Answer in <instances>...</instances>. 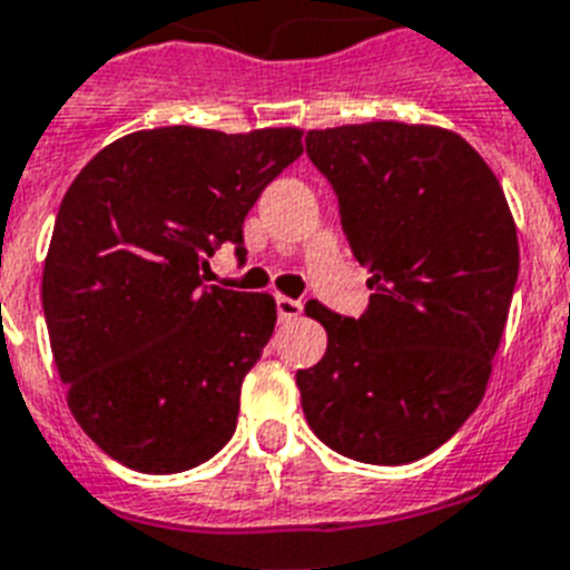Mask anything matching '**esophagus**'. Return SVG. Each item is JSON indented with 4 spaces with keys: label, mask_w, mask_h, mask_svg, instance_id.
Here are the masks:
<instances>
[{
    "label": "esophagus",
    "mask_w": 570,
    "mask_h": 570,
    "mask_svg": "<svg viewBox=\"0 0 570 570\" xmlns=\"http://www.w3.org/2000/svg\"><path fill=\"white\" fill-rule=\"evenodd\" d=\"M275 306H278V315H281V321L298 318V315H301V309H304V304H301V301H295V298H286V295H278V298H275Z\"/></svg>",
    "instance_id": "esophagus-1"
}]
</instances>
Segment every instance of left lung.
I'll return each mask as SVG.
<instances>
[{"mask_svg":"<svg viewBox=\"0 0 570 570\" xmlns=\"http://www.w3.org/2000/svg\"><path fill=\"white\" fill-rule=\"evenodd\" d=\"M306 155L338 195L373 295L361 318L306 304L326 353L295 375L301 407L341 456L415 462L482 402L519 275L517 224L491 166L448 128H324Z\"/></svg>","mask_w":570,"mask_h":570,"instance_id":"8db88e82","label":"left lung"}]
</instances>
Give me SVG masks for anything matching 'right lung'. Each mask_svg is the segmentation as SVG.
Returning a JSON list of instances; mask_svg holds the SVG:
<instances>
[{"mask_svg":"<svg viewBox=\"0 0 570 570\" xmlns=\"http://www.w3.org/2000/svg\"><path fill=\"white\" fill-rule=\"evenodd\" d=\"M301 151L298 128L135 131L59 203L42 272L51 353L79 428L126 468L180 473L235 433L278 313L200 269L220 244L244 255L246 215Z\"/></svg>","mask_w":570,"mask_h":570,"instance_id":"add662e5","label":"right lung"}]
</instances>
